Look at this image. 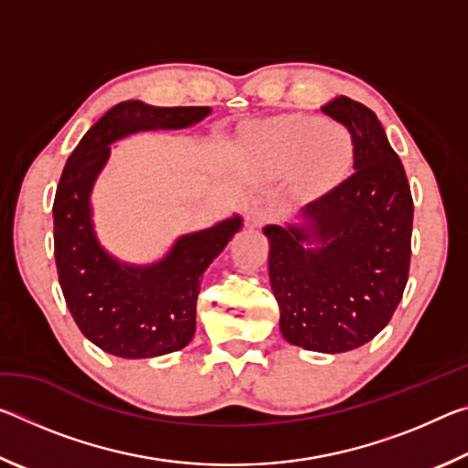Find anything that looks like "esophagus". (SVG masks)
<instances>
[{
	"mask_svg": "<svg viewBox=\"0 0 468 468\" xmlns=\"http://www.w3.org/2000/svg\"><path fill=\"white\" fill-rule=\"evenodd\" d=\"M272 217V204L264 196H251L248 202H245V218L251 227L262 225L264 220Z\"/></svg>",
	"mask_w": 468,
	"mask_h": 468,
	"instance_id": "1",
	"label": "esophagus"
}]
</instances>
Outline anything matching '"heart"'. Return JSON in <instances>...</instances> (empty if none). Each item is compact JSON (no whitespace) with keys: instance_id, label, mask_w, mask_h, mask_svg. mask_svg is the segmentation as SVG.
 Segmentation results:
<instances>
[{"instance_id":"1","label":"heart","mask_w":468,"mask_h":468,"mask_svg":"<svg viewBox=\"0 0 468 468\" xmlns=\"http://www.w3.org/2000/svg\"><path fill=\"white\" fill-rule=\"evenodd\" d=\"M258 146L284 163H301L305 179L314 186H330L345 177L353 161L348 133L324 125L315 117L282 115L262 123Z\"/></svg>"}]
</instances>
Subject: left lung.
Here are the masks:
<instances>
[{
	"label": "left lung",
	"instance_id": "1",
	"mask_svg": "<svg viewBox=\"0 0 468 468\" xmlns=\"http://www.w3.org/2000/svg\"><path fill=\"white\" fill-rule=\"evenodd\" d=\"M353 140V176L301 210L303 225H266L268 272L291 345L345 353L369 343L407 287L413 197L376 113L336 97L322 107Z\"/></svg>",
	"mask_w": 468,
	"mask_h": 468
}]
</instances>
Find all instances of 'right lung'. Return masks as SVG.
Listing matches in <instances>:
<instances>
[{
	"instance_id": "right-lung-1",
	"label": "right lung",
	"mask_w": 468,
	"mask_h": 468,
	"mask_svg": "<svg viewBox=\"0 0 468 468\" xmlns=\"http://www.w3.org/2000/svg\"><path fill=\"white\" fill-rule=\"evenodd\" d=\"M210 107H153L123 101L84 133L63 167L53 202V241L59 284L82 335L123 359L161 357L184 348L196 332L202 274L233 235L241 217L181 235L154 264H125L101 248L90 194L111 144L148 130H184Z\"/></svg>"
}]
</instances>
